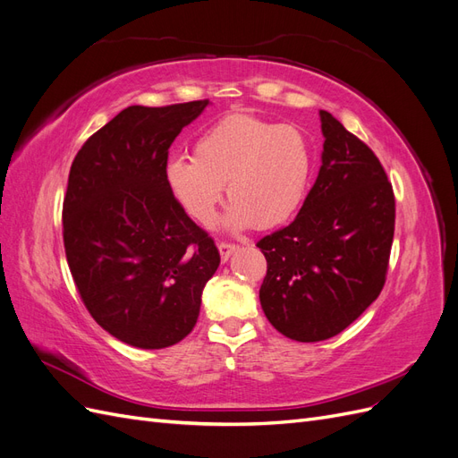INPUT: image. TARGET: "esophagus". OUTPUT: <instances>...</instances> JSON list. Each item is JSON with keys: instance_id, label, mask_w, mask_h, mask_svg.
I'll list each match as a JSON object with an SVG mask.
<instances>
[{"instance_id": "34e87169", "label": "esophagus", "mask_w": 458, "mask_h": 458, "mask_svg": "<svg viewBox=\"0 0 458 458\" xmlns=\"http://www.w3.org/2000/svg\"><path fill=\"white\" fill-rule=\"evenodd\" d=\"M217 250H219L221 261L225 263V261L234 254V250H237V246L231 244V242H219V244H217Z\"/></svg>"}]
</instances>
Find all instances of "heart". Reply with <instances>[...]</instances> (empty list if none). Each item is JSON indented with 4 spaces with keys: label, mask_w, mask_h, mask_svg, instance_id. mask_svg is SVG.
I'll return each instance as SVG.
<instances>
[{
    "label": "heart",
    "mask_w": 458,
    "mask_h": 458,
    "mask_svg": "<svg viewBox=\"0 0 458 458\" xmlns=\"http://www.w3.org/2000/svg\"><path fill=\"white\" fill-rule=\"evenodd\" d=\"M311 165V148L300 130L233 114L199 137L192 160L170 157L164 179L177 204L200 225L212 224L227 185V229H273L296 214Z\"/></svg>",
    "instance_id": "1"
}]
</instances>
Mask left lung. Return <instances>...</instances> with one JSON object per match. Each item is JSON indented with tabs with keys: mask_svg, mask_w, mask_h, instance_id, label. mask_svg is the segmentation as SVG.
<instances>
[{
	"mask_svg": "<svg viewBox=\"0 0 458 458\" xmlns=\"http://www.w3.org/2000/svg\"><path fill=\"white\" fill-rule=\"evenodd\" d=\"M321 168L293 224L258 242L267 259L261 310L290 340L321 342L378 298L395 199L377 155L327 110Z\"/></svg>",
	"mask_w": 458,
	"mask_h": 458,
	"instance_id": "left-lung-1",
	"label": "left lung"
}]
</instances>
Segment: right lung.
Instances as JSON below:
<instances>
[{"instance_id": "right-lung-1", "label": "right lung", "mask_w": 458, "mask_h": 458, "mask_svg": "<svg viewBox=\"0 0 458 458\" xmlns=\"http://www.w3.org/2000/svg\"><path fill=\"white\" fill-rule=\"evenodd\" d=\"M208 105L123 108L78 150L68 175V267L97 325L133 348L182 342L219 266L214 241L164 179L170 145Z\"/></svg>"}]
</instances>
